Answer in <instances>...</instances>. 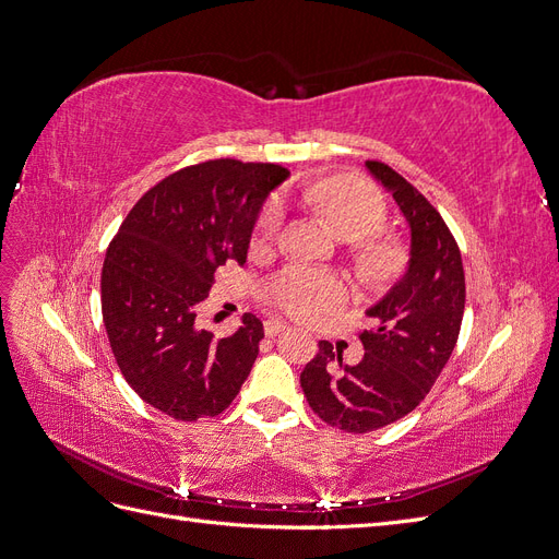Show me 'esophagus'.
I'll list each match as a JSON object with an SVG mask.
<instances>
[{
	"instance_id": "1",
	"label": "esophagus",
	"mask_w": 559,
	"mask_h": 559,
	"mask_svg": "<svg viewBox=\"0 0 559 559\" xmlns=\"http://www.w3.org/2000/svg\"><path fill=\"white\" fill-rule=\"evenodd\" d=\"M286 329H289V326H286L282 319H267L265 324H263V331H265V335H270V337L282 333V331H286Z\"/></svg>"
}]
</instances>
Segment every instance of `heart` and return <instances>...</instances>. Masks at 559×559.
<instances>
[{"instance_id": "obj_1", "label": "heart", "mask_w": 559, "mask_h": 559, "mask_svg": "<svg viewBox=\"0 0 559 559\" xmlns=\"http://www.w3.org/2000/svg\"><path fill=\"white\" fill-rule=\"evenodd\" d=\"M306 200L329 216L337 235L361 240V263L368 270H386L394 263V249L386 242L364 240L378 233L386 218V202L373 183L359 177L321 179L306 189ZM284 222L282 200L273 198L259 216V235L273 238ZM347 296L345 282L329 270L289 265L270 277L263 286V298L277 310L296 319H314L341 306Z\"/></svg>"}]
</instances>
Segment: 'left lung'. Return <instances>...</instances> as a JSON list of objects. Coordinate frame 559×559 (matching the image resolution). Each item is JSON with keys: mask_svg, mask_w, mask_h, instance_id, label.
<instances>
[{"mask_svg": "<svg viewBox=\"0 0 559 559\" xmlns=\"http://www.w3.org/2000/svg\"><path fill=\"white\" fill-rule=\"evenodd\" d=\"M366 167L411 226V261L366 310L373 326L359 333L364 359L347 366L341 352L321 341L300 373L310 408L347 433L382 429L425 401L460 337L466 302L462 253L443 216L389 165L366 160Z\"/></svg>", "mask_w": 559, "mask_h": 559, "instance_id": "1", "label": "left lung"}]
</instances>
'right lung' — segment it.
<instances>
[{
    "mask_svg": "<svg viewBox=\"0 0 559 559\" xmlns=\"http://www.w3.org/2000/svg\"><path fill=\"white\" fill-rule=\"evenodd\" d=\"M275 163L216 158L148 189L114 235L103 267V319L114 359L142 401L181 421L214 417L238 396L259 357L261 319L228 337L195 326L218 265H245Z\"/></svg>",
    "mask_w": 559,
    "mask_h": 559,
    "instance_id": "right-lung-1",
    "label": "right lung"
}]
</instances>
